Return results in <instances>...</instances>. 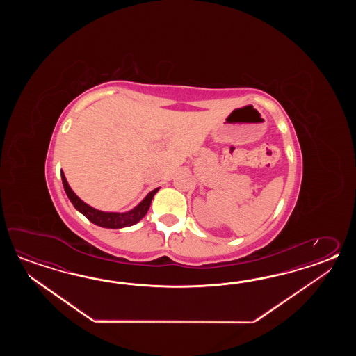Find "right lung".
Masks as SVG:
<instances>
[{
  "mask_svg": "<svg viewBox=\"0 0 356 356\" xmlns=\"http://www.w3.org/2000/svg\"><path fill=\"white\" fill-rule=\"evenodd\" d=\"M60 178H62L65 192L70 198V201L75 206L76 210L81 212L83 216H86L88 219L90 220L92 224H95L98 227H108V229H121V227L135 225L146 215V212L152 204V197L155 196V193L159 191V188L152 189V192L145 197L144 200L137 204L135 209H132L129 211L121 212V213L120 212L99 211L97 209L85 204L79 197L76 196L75 192L68 186L63 172H60Z\"/></svg>",
  "mask_w": 356,
  "mask_h": 356,
  "instance_id": "obj_1",
  "label": "right lung"
}]
</instances>
